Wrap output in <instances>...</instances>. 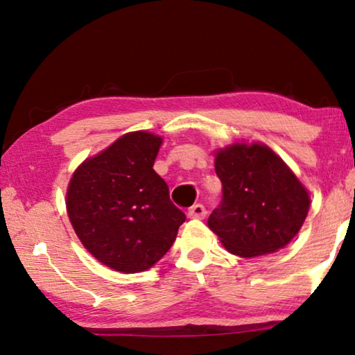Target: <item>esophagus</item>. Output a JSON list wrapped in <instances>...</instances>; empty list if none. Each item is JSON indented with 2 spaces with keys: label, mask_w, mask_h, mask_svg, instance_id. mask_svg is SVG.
I'll use <instances>...</instances> for the list:
<instances>
[{
  "label": "esophagus",
  "mask_w": 355,
  "mask_h": 355,
  "mask_svg": "<svg viewBox=\"0 0 355 355\" xmlns=\"http://www.w3.org/2000/svg\"><path fill=\"white\" fill-rule=\"evenodd\" d=\"M207 215V210L202 204H196L191 209L188 210V218H194V220H202L204 216Z\"/></svg>",
  "instance_id": "1"
}]
</instances>
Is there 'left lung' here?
Returning a JSON list of instances; mask_svg holds the SVG:
<instances>
[{"mask_svg":"<svg viewBox=\"0 0 355 355\" xmlns=\"http://www.w3.org/2000/svg\"><path fill=\"white\" fill-rule=\"evenodd\" d=\"M223 199L209 228L242 258L268 255L298 234L311 194L276 151L261 141H236L214 151Z\"/></svg>","mask_w":355,"mask_h":355,"instance_id":"8db88e82","label":"left lung"}]
</instances>
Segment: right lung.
<instances>
[{
    "label": "right lung",
    "mask_w": 355,
    "mask_h": 355,
    "mask_svg": "<svg viewBox=\"0 0 355 355\" xmlns=\"http://www.w3.org/2000/svg\"><path fill=\"white\" fill-rule=\"evenodd\" d=\"M162 141L146 130L127 132L79 164L67 187V214L78 239L118 272L155 266L187 218L153 168Z\"/></svg>",
    "instance_id": "obj_1"
}]
</instances>
